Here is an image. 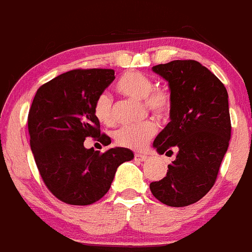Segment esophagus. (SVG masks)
Masks as SVG:
<instances>
[{
	"label": "esophagus",
	"mask_w": 252,
	"mask_h": 252,
	"mask_svg": "<svg viewBox=\"0 0 252 252\" xmlns=\"http://www.w3.org/2000/svg\"><path fill=\"white\" fill-rule=\"evenodd\" d=\"M134 159L137 161H145L147 159V155H145V153H135Z\"/></svg>",
	"instance_id": "esophagus-1"
}]
</instances>
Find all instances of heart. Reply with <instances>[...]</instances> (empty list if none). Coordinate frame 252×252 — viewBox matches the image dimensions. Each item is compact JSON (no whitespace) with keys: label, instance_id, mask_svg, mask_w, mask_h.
Listing matches in <instances>:
<instances>
[{"label":"heart","instance_id":"obj_1","mask_svg":"<svg viewBox=\"0 0 252 252\" xmlns=\"http://www.w3.org/2000/svg\"><path fill=\"white\" fill-rule=\"evenodd\" d=\"M119 94L135 100H143L145 108L157 117L167 115L172 106V94L166 88L155 87V81L147 74L138 70L125 72L115 84ZM94 117L102 125H114L113 101L108 94L102 93L96 97L93 106ZM157 126L153 121H145L138 125L123 126L114 133L117 145L131 150H143L156 135Z\"/></svg>","mask_w":252,"mask_h":252}]
</instances>
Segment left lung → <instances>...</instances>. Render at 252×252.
Returning <instances> with one entry per match:
<instances>
[{"mask_svg":"<svg viewBox=\"0 0 252 252\" xmlns=\"http://www.w3.org/2000/svg\"><path fill=\"white\" fill-rule=\"evenodd\" d=\"M168 81L170 119L153 146L160 155L178 150L166 177L150 184L159 202L183 208L198 202L215 185L231 137L227 92L221 81L194 60L152 67Z\"/></svg>","mask_w":252,"mask_h":252,"instance_id":"1","label":"left lung"}]
</instances>
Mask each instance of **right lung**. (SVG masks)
<instances>
[{"label": "right lung", "mask_w": 252, "mask_h": 252, "mask_svg": "<svg viewBox=\"0 0 252 252\" xmlns=\"http://www.w3.org/2000/svg\"><path fill=\"white\" fill-rule=\"evenodd\" d=\"M115 79L113 69H73L38 88L28 114L35 162L44 185L61 202L90 205L107 193L119 165L132 160L125 147L105 153L86 149V138L111 144L93 113L96 97Z\"/></svg>", "instance_id": "add662e5"}]
</instances>
